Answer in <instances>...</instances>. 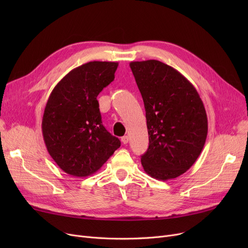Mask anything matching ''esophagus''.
<instances>
[{
  "label": "esophagus",
  "mask_w": 248,
  "mask_h": 248,
  "mask_svg": "<svg viewBox=\"0 0 248 248\" xmlns=\"http://www.w3.org/2000/svg\"><path fill=\"white\" fill-rule=\"evenodd\" d=\"M122 142H123L124 145L127 144V142H128V137H127V136H124V137L122 138Z\"/></svg>",
  "instance_id": "1"
}]
</instances>
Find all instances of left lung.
I'll return each mask as SVG.
<instances>
[{
    "label": "left lung",
    "instance_id": "8db88e82",
    "mask_svg": "<svg viewBox=\"0 0 248 248\" xmlns=\"http://www.w3.org/2000/svg\"><path fill=\"white\" fill-rule=\"evenodd\" d=\"M129 67L146 109L150 142L142 168L155 179H175L193 166L205 145L203 101L184 75L161 61H133Z\"/></svg>",
    "mask_w": 248,
    "mask_h": 248
}]
</instances>
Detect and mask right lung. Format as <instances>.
<instances>
[{"mask_svg":"<svg viewBox=\"0 0 248 248\" xmlns=\"http://www.w3.org/2000/svg\"><path fill=\"white\" fill-rule=\"evenodd\" d=\"M117 62L91 61L65 75L52 90L42 119L47 151L62 171L73 177L97 172L120 140L101 122L96 99L114 79Z\"/></svg>","mask_w":248,"mask_h":248,"instance_id":"obj_1","label":"right lung"}]
</instances>
